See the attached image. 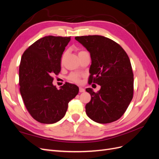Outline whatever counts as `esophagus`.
Listing matches in <instances>:
<instances>
[{
	"instance_id": "obj_1",
	"label": "esophagus",
	"mask_w": 159,
	"mask_h": 159,
	"mask_svg": "<svg viewBox=\"0 0 159 159\" xmlns=\"http://www.w3.org/2000/svg\"><path fill=\"white\" fill-rule=\"evenodd\" d=\"M85 91V89H84V88H80V92H81V93H82V92H84Z\"/></svg>"
}]
</instances>
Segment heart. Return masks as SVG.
Segmentation results:
<instances>
[{"label":"heart","mask_w":159,"mask_h":159,"mask_svg":"<svg viewBox=\"0 0 159 159\" xmlns=\"http://www.w3.org/2000/svg\"><path fill=\"white\" fill-rule=\"evenodd\" d=\"M84 52H85L81 51V52H80L79 54H81V53H84ZM66 55V53H64L63 56H62L61 61L64 60ZM80 78H81V75L78 73H71L68 77V78L70 81H73V82H75V83H80Z\"/></svg>","instance_id":"heart-1"}]
</instances>
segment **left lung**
<instances>
[{"mask_svg":"<svg viewBox=\"0 0 159 159\" xmlns=\"http://www.w3.org/2000/svg\"><path fill=\"white\" fill-rule=\"evenodd\" d=\"M75 39L90 53L89 83L101 86L98 92L86 91L91 101L85 112L93 121L109 123L125 112L133 95V73L127 53L117 43L99 35L76 36Z\"/></svg>","mask_w":159,"mask_h":159,"instance_id":"1","label":"left lung"}]
</instances>
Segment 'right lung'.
<instances>
[{"label":"right lung","mask_w":159,"mask_h":159,"mask_svg":"<svg viewBox=\"0 0 159 159\" xmlns=\"http://www.w3.org/2000/svg\"><path fill=\"white\" fill-rule=\"evenodd\" d=\"M70 37L42 38L24 52L19 67L20 91L31 116L41 123L52 124L64 117L68 103L78 95L79 88L66 83L57 89L53 74L61 70V57Z\"/></svg>","instance_id":"1"}]
</instances>
